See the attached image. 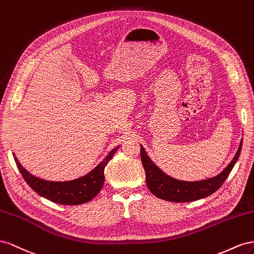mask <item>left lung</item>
<instances>
[{
    "label": "left lung",
    "instance_id": "obj_1",
    "mask_svg": "<svg viewBox=\"0 0 254 254\" xmlns=\"http://www.w3.org/2000/svg\"><path fill=\"white\" fill-rule=\"evenodd\" d=\"M243 146V140L240 144L234 158L228 165L220 175L213 179H208L200 182H182L166 176L156 166L151 162L144 149L140 146V158L146 171V182L150 191L157 198L171 202H191L205 198L214 193L224 183L233 169L235 163L240 157Z\"/></svg>",
    "mask_w": 254,
    "mask_h": 254
}]
</instances>
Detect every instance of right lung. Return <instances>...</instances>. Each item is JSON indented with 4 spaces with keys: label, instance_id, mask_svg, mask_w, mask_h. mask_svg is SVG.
Segmentation results:
<instances>
[{
    "label": "right lung",
    "instance_id": "add662e5",
    "mask_svg": "<svg viewBox=\"0 0 254 254\" xmlns=\"http://www.w3.org/2000/svg\"><path fill=\"white\" fill-rule=\"evenodd\" d=\"M118 149L119 147L113 149L103 161L95 169L90 171L88 175L77 180L68 181V182H51V181L36 178L21 166L14 154L13 156L17 167L25 180V182L41 197L55 202V203L78 205L90 201L100 192L101 188L103 187L104 184L105 166L111 161L115 152Z\"/></svg>",
    "mask_w": 254,
    "mask_h": 254
}]
</instances>
